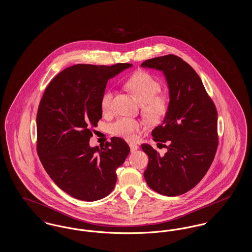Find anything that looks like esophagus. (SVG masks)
I'll return each instance as SVG.
<instances>
[{"instance_id": "34e87169", "label": "esophagus", "mask_w": 252, "mask_h": 252, "mask_svg": "<svg viewBox=\"0 0 252 252\" xmlns=\"http://www.w3.org/2000/svg\"><path fill=\"white\" fill-rule=\"evenodd\" d=\"M129 147H130V150H131L132 152L136 151L139 148V146L135 144H129Z\"/></svg>"}]
</instances>
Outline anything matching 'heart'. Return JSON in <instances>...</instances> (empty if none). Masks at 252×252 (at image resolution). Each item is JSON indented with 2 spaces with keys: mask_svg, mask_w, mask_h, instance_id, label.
<instances>
[{
  "mask_svg": "<svg viewBox=\"0 0 252 252\" xmlns=\"http://www.w3.org/2000/svg\"><path fill=\"white\" fill-rule=\"evenodd\" d=\"M126 87L130 90L137 100L143 105L144 114L150 119L159 118L167 108V99L158 95L160 91V84L150 73L139 72L133 74L126 81ZM113 94L107 90L100 99V106L103 112H108L112 107ZM144 128V124L131 118H120L110 126V131L123 139L133 141L137 134Z\"/></svg>",
  "mask_w": 252,
  "mask_h": 252,
  "instance_id": "heart-1",
  "label": "heart"
}]
</instances>
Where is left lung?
<instances>
[{
  "label": "left lung",
  "mask_w": 252,
  "mask_h": 252,
  "mask_svg": "<svg viewBox=\"0 0 252 252\" xmlns=\"http://www.w3.org/2000/svg\"><path fill=\"white\" fill-rule=\"evenodd\" d=\"M143 68L163 72L169 90V105L153 140L167 143L159 156L150 144L142 149L149 161L144 171L147 185L157 192L177 196L192 189L211 166L218 145L217 111L198 74L174 55L144 61Z\"/></svg>",
  "instance_id": "obj_1"
}]
</instances>
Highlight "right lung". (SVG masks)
<instances>
[{
    "label": "right lung",
    "instance_id": "obj_1",
    "mask_svg": "<svg viewBox=\"0 0 252 252\" xmlns=\"http://www.w3.org/2000/svg\"><path fill=\"white\" fill-rule=\"evenodd\" d=\"M132 67L77 64L49 83L36 114V151L50 178L72 197L95 201L113 190L116 169L130 152L121 138L104 147L90 146L102 118L100 99L110 78Z\"/></svg>",
    "mask_w": 252,
    "mask_h": 252
}]
</instances>
